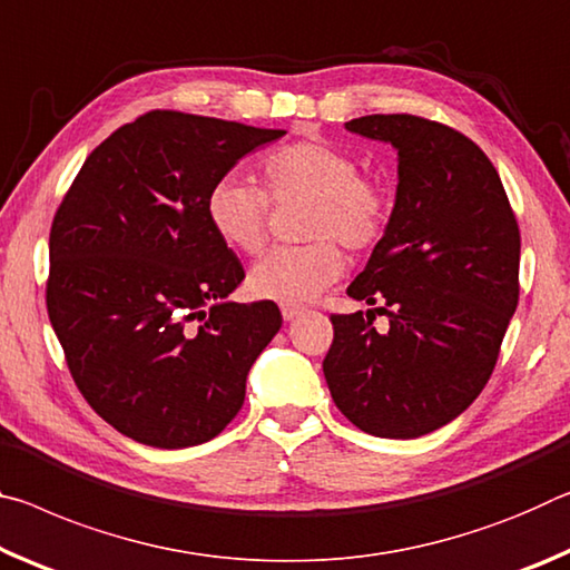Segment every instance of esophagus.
Instances as JSON below:
<instances>
[{"instance_id":"1","label":"esophagus","mask_w":570,"mask_h":570,"mask_svg":"<svg viewBox=\"0 0 570 570\" xmlns=\"http://www.w3.org/2000/svg\"><path fill=\"white\" fill-rule=\"evenodd\" d=\"M303 313H305V307H303V305H283V318H285V321H295V318H301Z\"/></svg>"}]
</instances>
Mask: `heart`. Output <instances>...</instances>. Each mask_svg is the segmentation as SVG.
I'll list each match as a JSON object with an SVG mask.
<instances>
[{"label": "heart", "mask_w": 570, "mask_h": 570, "mask_svg": "<svg viewBox=\"0 0 570 570\" xmlns=\"http://www.w3.org/2000/svg\"><path fill=\"white\" fill-rule=\"evenodd\" d=\"M263 189L229 174L212 184L204 212L224 245L257 255L269 237V202H307L301 247H277L249 269V291L263 301L297 305L318 297L346 273V255L376 247L386 235L391 202L384 186L358 174L346 148L301 138L269 151Z\"/></svg>", "instance_id": "b5f03b06"}]
</instances>
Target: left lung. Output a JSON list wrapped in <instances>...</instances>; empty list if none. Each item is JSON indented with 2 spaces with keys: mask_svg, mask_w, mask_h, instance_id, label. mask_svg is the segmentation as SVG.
Segmentation results:
<instances>
[{
  "mask_svg": "<svg viewBox=\"0 0 570 570\" xmlns=\"http://www.w3.org/2000/svg\"><path fill=\"white\" fill-rule=\"evenodd\" d=\"M346 128L399 151L386 235L348 285L389 331L373 311L333 313L323 373L351 424L414 440L460 416L495 371L520 297V229L498 169L460 130L412 114Z\"/></svg>",
  "mask_w": 570,
  "mask_h": 570,
  "instance_id": "left-lung-1",
  "label": "left lung"
}]
</instances>
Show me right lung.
<instances>
[{
    "mask_svg": "<svg viewBox=\"0 0 570 570\" xmlns=\"http://www.w3.org/2000/svg\"><path fill=\"white\" fill-rule=\"evenodd\" d=\"M283 134L148 110L86 158L55 212L50 323L75 386L130 440L209 442L245 404L247 373L283 315L273 301L224 303L245 269L204 202Z\"/></svg>",
    "mask_w": 570,
    "mask_h": 570,
    "instance_id": "right-lung-1",
    "label": "right lung"
}]
</instances>
